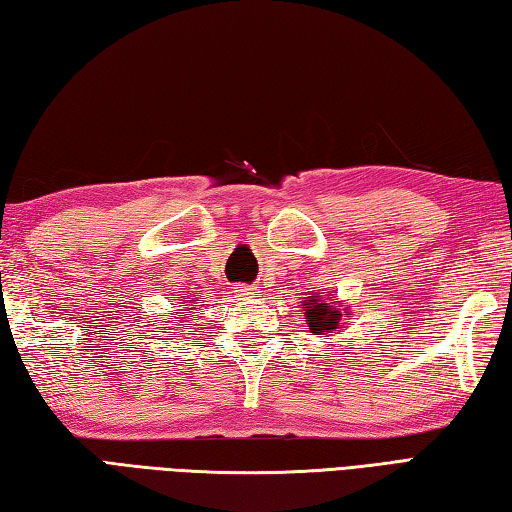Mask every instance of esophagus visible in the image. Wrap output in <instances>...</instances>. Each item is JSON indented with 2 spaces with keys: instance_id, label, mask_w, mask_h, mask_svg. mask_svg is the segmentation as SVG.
<instances>
[{
  "instance_id": "34e87169",
  "label": "esophagus",
  "mask_w": 512,
  "mask_h": 512,
  "mask_svg": "<svg viewBox=\"0 0 512 512\" xmlns=\"http://www.w3.org/2000/svg\"><path fill=\"white\" fill-rule=\"evenodd\" d=\"M234 292H236L238 296H254V294H258L256 287H252V285H236Z\"/></svg>"
}]
</instances>
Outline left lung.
<instances>
[{
    "instance_id": "obj_1",
    "label": "left lung",
    "mask_w": 512,
    "mask_h": 512,
    "mask_svg": "<svg viewBox=\"0 0 512 512\" xmlns=\"http://www.w3.org/2000/svg\"><path fill=\"white\" fill-rule=\"evenodd\" d=\"M303 305H307L305 316L310 318V325H307V327H310V332L323 334V332H330V330H339V321H341L339 307L321 301L318 296L310 298V303H303Z\"/></svg>"
}]
</instances>
